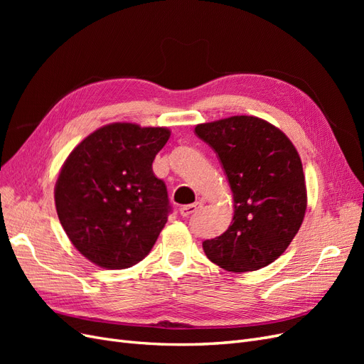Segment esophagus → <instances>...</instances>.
Here are the masks:
<instances>
[{
	"label": "esophagus",
	"instance_id": "1",
	"mask_svg": "<svg viewBox=\"0 0 364 364\" xmlns=\"http://www.w3.org/2000/svg\"><path fill=\"white\" fill-rule=\"evenodd\" d=\"M202 206H203V202H196V203H191V205H185L179 209V213H181L182 217H190L191 214L199 211Z\"/></svg>",
	"mask_w": 364,
	"mask_h": 364
}]
</instances>
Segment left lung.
Returning a JSON list of instances; mask_svg holds the SVG:
<instances>
[{"mask_svg": "<svg viewBox=\"0 0 364 364\" xmlns=\"http://www.w3.org/2000/svg\"><path fill=\"white\" fill-rule=\"evenodd\" d=\"M194 130L217 153L234 196L232 225L203 241L206 257L234 273L269 266L290 246L305 217L299 153L284 132L258 117H229Z\"/></svg>", "mask_w": 364, "mask_h": 364, "instance_id": "1", "label": "left lung"}]
</instances>
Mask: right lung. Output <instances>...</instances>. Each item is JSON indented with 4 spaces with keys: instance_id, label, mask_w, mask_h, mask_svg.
Instances as JSON below:
<instances>
[{
    "instance_id": "1",
    "label": "right lung",
    "mask_w": 364,
    "mask_h": 364,
    "mask_svg": "<svg viewBox=\"0 0 364 364\" xmlns=\"http://www.w3.org/2000/svg\"><path fill=\"white\" fill-rule=\"evenodd\" d=\"M167 127L112 123L86 136L63 162L54 188L60 225L74 247L103 269L144 259L171 211L151 164Z\"/></svg>"
}]
</instances>
